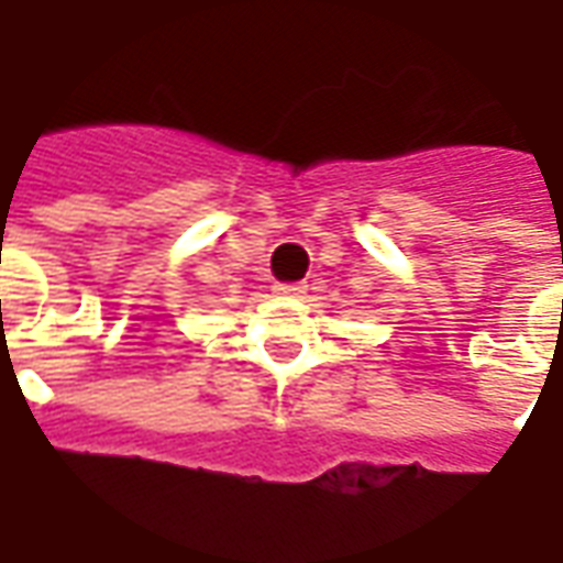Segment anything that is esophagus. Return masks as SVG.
<instances>
[{
  "label": "esophagus",
  "mask_w": 563,
  "mask_h": 563,
  "mask_svg": "<svg viewBox=\"0 0 563 563\" xmlns=\"http://www.w3.org/2000/svg\"><path fill=\"white\" fill-rule=\"evenodd\" d=\"M273 290H276L278 297H302V294H306V285H276L273 287Z\"/></svg>",
  "instance_id": "obj_1"
}]
</instances>
